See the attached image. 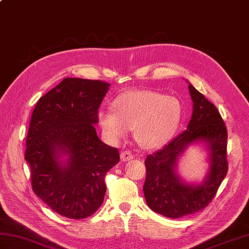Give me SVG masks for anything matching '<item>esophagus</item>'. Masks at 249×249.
<instances>
[{
	"instance_id": "1",
	"label": "esophagus",
	"mask_w": 249,
	"mask_h": 249,
	"mask_svg": "<svg viewBox=\"0 0 249 249\" xmlns=\"http://www.w3.org/2000/svg\"><path fill=\"white\" fill-rule=\"evenodd\" d=\"M134 155L131 154V152L129 151H123L121 153V160L122 161H128L130 160H133Z\"/></svg>"
}]
</instances>
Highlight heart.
<instances>
[{
  "label": "heart",
  "instance_id": "obj_1",
  "mask_svg": "<svg viewBox=\"0 0 249 249\" xmlns=\"http://www.w3.org/2000/svg\"><path fill=\"white\" fill-rule=\"evenodd\" d=\"M113 110L97 111V123L105 139L116 143L131 129L135 141L146 150L167 143L182 118V106L177 98L149 89L120 95L113 102Z\"/></svg>",
  "mask_w": 249,
  "mask_h": 249
}]
</instances>
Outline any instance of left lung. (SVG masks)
Instances as JSON below:
<instances>
[{"mask_svg": "<svg viewBox=\"0 0 249 249\" xmlns=\"http://www.w3.org/2000/svg\"><path fill=\"white\" fill-rule=\"evenodd\" d=\"M193 114L186 130L162 149L147 155L143 193L146 204L155 213L179 218L204 209L217 192L228 171L227 128L217 108L188 86ZM203 144L209 169L200 182H187L178 173V162L190 145Z\"/></svg>", "mask_w": 249, "mask_h": 249, "instance_id": "8db88e82", "label": "left lung"}]
</instances>
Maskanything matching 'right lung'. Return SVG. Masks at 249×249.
Here are the masks:
<instances>
[{
	"label": "right lung",
	"instance_id": "right-lung-1",
	"mask_svg": "<svg viewBox=\"0 0 249 249\" xmlns=\"http://www.w3.org/2000/svg\"><path fill=\"white\" fill-rule=\"evenodd\" d=\"M110 84L65 78L37 102L26 137L33 192L64 217L82 219L102 205L105 176L118 149L98 138L97 111Z\"/></svg>",
	"mask_w": 249,
	"mask_h": 249
}]
</instances>
